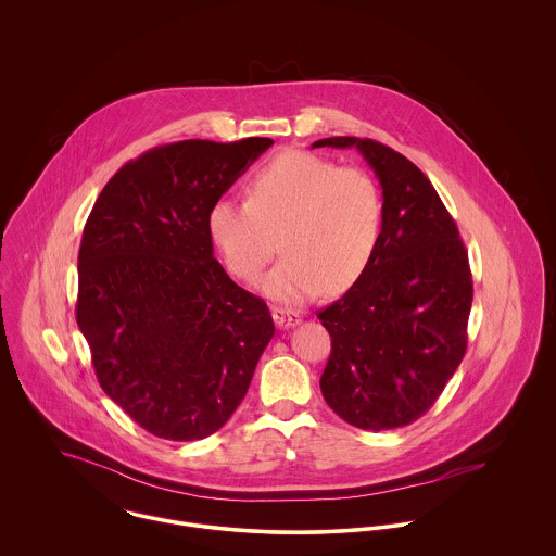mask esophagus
I'll use <instances>...</instances> for the list:
<instances>
[{"instance_id": "esophagus-1", "label": "esophagus", "mask_w": 556, "mask_h": 556, "mask_svg": "<svg viewBox=\"0 0 556 556\" xmlns=\"http://www.w3.org/2000/svg\"><path fill=\"white\" fill-rule=\"evenodd\" d=\"M271 317H274V323H276L280 329H289V327H295V325H300V323H302L300 313H295V311H287V308H276Z\"/></svg>"}]
</instances>
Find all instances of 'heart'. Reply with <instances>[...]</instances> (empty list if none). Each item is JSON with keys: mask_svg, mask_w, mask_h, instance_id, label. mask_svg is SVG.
Here are the masks:
<instances>
[{"mask_svg": "<svg viewBox=\"0 0 556 556\" xmlns=\"http://www.w3.org/2000/svg\"><path fill=\"white\" fill-rule=\"evenodd\" d=\"M248 201L220 197L207 231L227 269L256 282L274 254L282 261L263 282L280 304L349 291L368 269L383 231V199L370 173L285 152L248 181Z\"/></svg>", "mask_w": 556, "mask_h": 556, "instance_id": "obj_1", "label": "heart"}]
</instances>
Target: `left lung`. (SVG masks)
<instances>
[{
	"mask_svg": "<svg viewBox=\"0 0 556 556\" xmlns=\"http://www.w3.org/2000/svg\"><path fill=\"white\" fill-rule=\"evenodd\" d=\"M313 148H355L383 188L375 258L318 313L331 336L320 392L351 426L402 428L437 402L465 357L469 254L434 186L410 160L357 137L320 139Z\"/></svg>",
	"mask_w": 556,
	"mask_h": 556,
	"instance_id": "8db88e82",
	"label": "left lung"
}]
</instances>
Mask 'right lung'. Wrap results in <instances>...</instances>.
<instances>
[{
    "instance_id": "add662e5",
    "label": "right lung",
    "mask_w": 556,
    "mask_h": 556,
    "mask_svg": "<svg viewBox=\"0 0 556 556\" xmlns=\"http://www.w3.org/2000/svg\"><path fill=\"white\" fill-rule=\"evenodd\" d=\"M271 139L179 141L124 164L79 248L77 323L100 388L168 441L220 430L245 396L274 320L214 258L207 212Z\"/></svg>"
}]
</instances>
